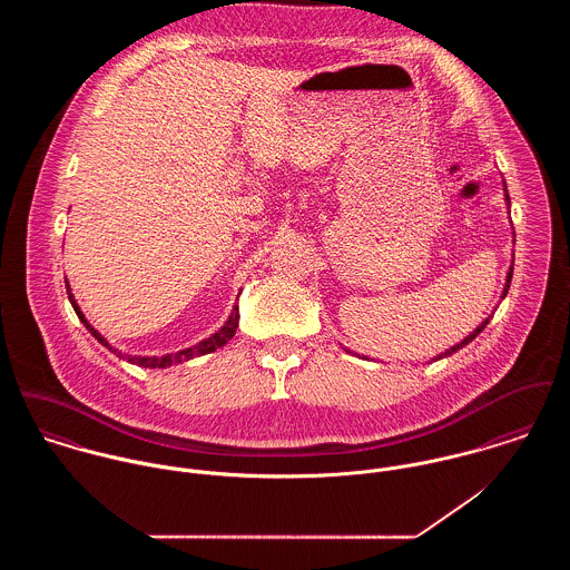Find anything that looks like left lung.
<instances>
[{"instance_id": "left-lung-1", "label": "left lung", "mask_w": 570, "mask_h": 570, "mask_svg": "<svg viewBox=\"0 0 570 570\" xmlns=\"http://www.w3.org/2000/svg\"><path fill=\"white\" fill-rule=\"evenodd\" d=\"M504 197H507V204H509V195H507V186H504ZM511 274H513V269H509V276H507V285H504V292H502V298H504V296H507V292H509V285H511ZM488 323H489V318H488V321H485V323H481V325L476 326V328H474V331H472V333H470V335H468V337H465V340H463V342H459V344H454V346H452V348H448V351H445V353H441V355H439V357H434V360H441V357H448V355H452V353H456V351H459V348H463V346H468V344H470V342H472V340H474V337H476V335H479V333H481V331H483V328H485V326H488Z\"/></svg>"}]
</instances>
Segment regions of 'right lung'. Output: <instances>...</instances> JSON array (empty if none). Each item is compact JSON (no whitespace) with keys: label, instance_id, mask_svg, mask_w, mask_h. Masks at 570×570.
I'll list each match as a JSON object with an SVG mask.
<instances>
[{"label":"right lung","instance_id":"1","mask_svg":"<svg viewBox=\"0 0 570 570\" xmlns=\"http://www.w3.org/2000/svg\"><path fill=\"white\" fill-rule=\"evenodd\" d=\"M66 287H68V298H70V303H72V307H75V312H77V316L81 318L82 325L87 326V331L102 344V346H107L111 353H116L118 357H122V360H127V362H131V364H138V366H145V368H166V366H170V364H179V362H186V360H193V357H199V355H206V353H213V351H217V348H222L233 335H235V331H237V326H239V307H235L233 309V314H230V318H228V323L222 326L217 333H213L210 337H206L204 342H199V344H195V346H190V348H184V351H177V353H170V355H163V357H136V355H122L118 348H114L94 326L89 325L87 321H85V316H82L81 307L77 305V301H75V296H72V289H70V285H68V281H66Z\"/></svg>","mask_w":570,"mask_h":570}]
</instances>
